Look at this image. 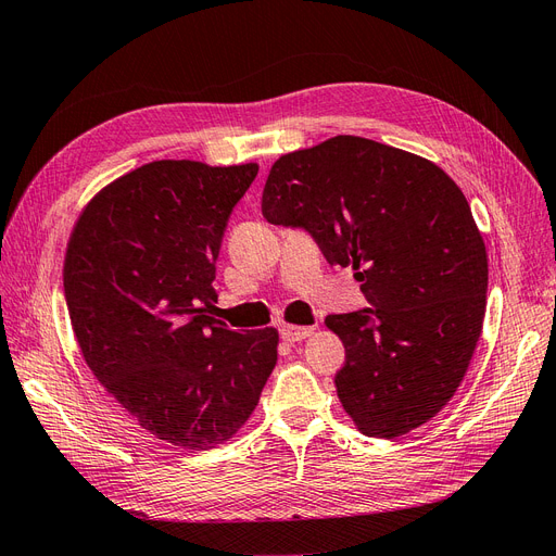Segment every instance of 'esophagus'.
I'll return each mask as SVG.
<instances>
[{"instance_id":"34e87169","label":"esophagus","mask_w":556,"mask_h":556,"mask_svg":"<svg viewBox=\"0 0 556 556\" xmlns=\"http://www.w3.org/2000/svg\"><path fill=\"white\" fill-rule=\"evenodd\" d=\"M313 333V327H294V325H282L280 327V336L285 341L296 343V341H304Z\"/></svg>"}]
</instances>
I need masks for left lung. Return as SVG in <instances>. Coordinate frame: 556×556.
Returning a JSON list of instances; mask_svg holds the SVG:
<instances>
[{"label":"left lung","instance_id":"1","mask_svg":"<svg viewBox=\"0 0 556 556\" xmlns=\"http://www.w3.org/2000/svg\"><path fill=\"white\" fill-rule=\"evenodd\" d=\"M262 215L311 231L374 306L325 319L345 345L333 382L355 427L390 441L443 410L486 306V248L459 185L427 157L341 134L274 162Z\"/></svg>","mask_w":556,"mask_h":556}]
</instances>
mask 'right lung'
<instances>
[{
	"label": "right lung",
	"mask_w": 556,
	"mask_h": 556,
	"mask_svg": "<svg viewBox=\"0 0 556 556\" xmlns=\"http://www.w3.org/2000/svg\"><path fill=\"white\" fill-rule=\"evenodd\" d=\"M257 162H148L99 190L64 252L72 329L94 378L160 441L211 450L260 403L278 329L206 315L231 208Z\"/></svg>",
	"instance_id": "obj_1"
}]
</instances>
